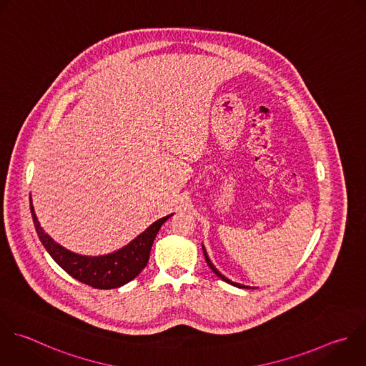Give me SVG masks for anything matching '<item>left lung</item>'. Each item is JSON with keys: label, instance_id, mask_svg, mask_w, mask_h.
I'll return each mask as SVG.
<instances>
[{"label": "left lung", "instance_id": "obj_1", "mask_svg": "<svg viewBox=\"0 0 366 366\" xmlns=\"http://www.w3.org/2000/svg\"><path fill=\"white\" fill-rule=\"evenodd\" d=\"M202 249H203V254H204V259H206L207 264L210 266V269H212V270H213V272H214V273H216V274H217V276H219L222 280H224L226 283H229V285H232V286H236V287H244V289H247V287H249V286H246V285H240V283L232 282V280H230V279H227L224 274H222V273H220V272H219V270L214 267V264L210 262V259H209V256H207V252H206V249H204V246H203V244H202Z\"/></svg>", "mask_w": 366, "mask_h": 366}]
</instances>
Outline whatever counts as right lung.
I'll return each instance as SVG.
<instances>
[{
  "label": "right lung",
  "mask_w": 366,
  "mask_h": 366,
  "mask_svg": "<svg viewBox=\"0 0 366 366\" xmlns=\"http://www.w3.org/2000/svg\"><path fill=\"white\" fill-rule=\"evenodd\" d=\"M30 209L36 232L43 246L56 260V263L79 282L90 285L96 289H114L133 280L146 267L153 242L162 224L173 216V213H170L156 220L129 244L123 246L119 250H114L113 253L86 256L66 249L64 246L57 243L49 233L44 232L34 212L31 197Z\"/></svg>",
  "instance_id": "right-lung-1"
}]
</instances>
